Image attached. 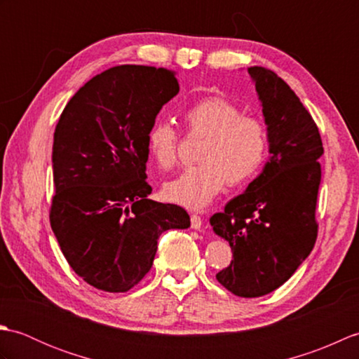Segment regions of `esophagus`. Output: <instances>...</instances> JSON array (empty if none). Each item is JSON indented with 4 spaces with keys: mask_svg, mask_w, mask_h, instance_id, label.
<instances>
[{
    "mask_svg": "<svg viewBox=\"0 0 359 359\" xmlns=\"http://www.w3.org/2000/svg\"><path fill=\"white\" fill-rule=\"evenodd\" d=\"M191 228L194 230H201L202 228V217L197 215H191Z\"/></svg>",
    "mask_w": 359,
    "mask_h": 359,
    "instance_id": "esophagus-1",
    "label": "esophagus"
}]
</instances>
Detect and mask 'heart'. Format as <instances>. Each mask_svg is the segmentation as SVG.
<instances>
[{
	"label": "heart",
	"instance_id": "b5f03b06",
	"mask_svg": "<svg viewBox=\"0 0 359 359\" xmlns=\"http://www.w3.org/2000/svg\"><path fill=\"white\" fill-rule=\"evenodd\" d=\"M189 134L205 137L197 163L166 182L168 199L187 208L201 210L228 185H241L262 166L269 149V129L255 116H243L238 104L222 97H207L184 114ZM148 152L154 162L171 170L177 163L179 137L166 121L151 126L147 137Z\"/></svg>",
	"mask_w": 359,
	"mask_h": 359
}]
</instances>
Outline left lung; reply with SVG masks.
<instances>
[{"instance_id": "1", "label": "left lung", "mask_w": 359, "mask_h": 359, "mask_svg": "<svg viewBox=\"0 0 359 359\" xmlns=\"http://www.w3.org/2000/svg\"><path fill=\"white\" fill-rule=\"evenodd\" d=\"M248 74L262 103L271 156L245 193L210 224L233 251L216 279L236 296L259 297L292 278L315 247L324 148L315 120L284 80L261 66Z\"/></svg>"}]
</instances>
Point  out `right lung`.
I'll use <instances>...</instances> for the list:
<instances>
[{"label":"right lung","mask_w":359,"mask_h":359,"mask_svg":"<svg viewBox=\"0 0 359 359\" xmlns=\"http://www.w3.org/2000/svg\"><path fill=\"white\" fill-rule=\"evenodd\" d=\"M177 93L165 67L116 66L80 88L60 116L50 226L71 269L103 292L139 284L160 234L189 226L184 208L148 199V131Z\"/></svg>","instance_id":"add662e5"}]
</instances>
